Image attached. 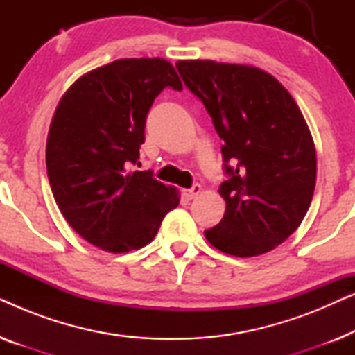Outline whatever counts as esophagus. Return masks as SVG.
<instances>
[{"mask_svg": "<svg viewBox=\"0 0 355 355\" xmlns=\"http://www.w3.org/2000/svg\"><path fill=\"white\" fill-rule=\"evenodd\" d=\"M202 186L200 184H193L191 189H182V196L184 198H187V200H192V198H196L198 193H202Z\"/></svg>", "mask_w": 355, "mask_h": 355, "instance_id": "obj_1", "label": "esophagus"}]
</instances>
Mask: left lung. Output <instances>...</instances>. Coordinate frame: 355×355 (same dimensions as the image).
I'll return each mask as SVG.
<instances>
[{
  "label": "left lung",
  "mask_w": 355,
  "mask_h": 355,
  "mask_svg": "<svg viewBox=\"0 0 355 355\" xmlns=\"http://www.w3.org/2000/svg\"><path fill=\"white\" fill-rule=\"evenodd\" d=\"M176 67L225 140L230 179L218 192L226 211L207 241L234 257L273 250L300 226L317 181V152L297 103L255 66L186 60Z\"/></svg>",
  "instance_id": "8db88e82"
}]
</instances>
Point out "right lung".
Segmentation results:
<instances>
[{
  "label": "right lung",
  "instance_id": "1",
  "mask_svg": "<svg viewBox=\"0 0 355 355\" xmlns=\"http://www.w3.org/2000/svg\"><path fill=\"white\" fill-rule=\"evenodd\" d=\"M164 87L182 90L163 58H125L80 76L53 114L46 173L62 216L80 237L111 254L142 249L179 205L176 187L130 171L145 118Z\"/></svg>",
  "mask_w": 355,
  "mask_h": 355
}]
</instances>
